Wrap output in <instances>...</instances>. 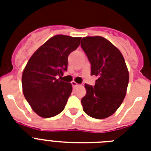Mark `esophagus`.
Segmentation results:
<instances>
[{
	"label": "esophagus",
	"mask_w": 151,
	"mask_h": 151,
	"mask_svg": "<svg viewBox=\"0 0 151 151\" xmlns=\"http://www.w3.org/2000/svg\"><path fill=\"white\" fill-rule=\"evenodd\" d=\"M71 84H72V86H73V88H75V87H77V86H78V83H76L75 81H72V82H71Z\"/></svg>",
	"instance_id": "1"
}]
</instances>
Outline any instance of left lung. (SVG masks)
I'll return each mask as SVG.
<instances>
[{"label":"left lung","instance_id":"1","mask_svg":"<svg viewBox=\"0 0 151 151\" xmlns=\"http://www.w3.org/2000/svg\"><path fill=\"white\" fill-rule=\"evenodd\" d=\"M81 46L91 63V75L97 77L93 87L85 85L83 110L93 118H106L116 112L126 95L129 74L124 57L103 37H83Z\"/></svg>","mask_w":151,"mask_h":151}]
</instances>
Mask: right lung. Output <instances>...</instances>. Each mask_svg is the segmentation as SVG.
Returning a JSON list of instances; mask_svg holds the SVG:
<instances>
[{"instance_id":"add662e5","label":"right lung","mask_w":151,"mask_h":151,"mask_svg":"<svg viewBox=\"0 0 151 151\" xmlns=\"http://www.w3.org/2000/svg\"><path fill=\"white\" fill-rule=\"evenodd\" d=\"M81 37L55 35L30 57L22 76V92L32 110L44 118L63 110L72 92L71 83L57 79L67 70L68 55L76 50Z\"/></svg>"}]
</instances>
